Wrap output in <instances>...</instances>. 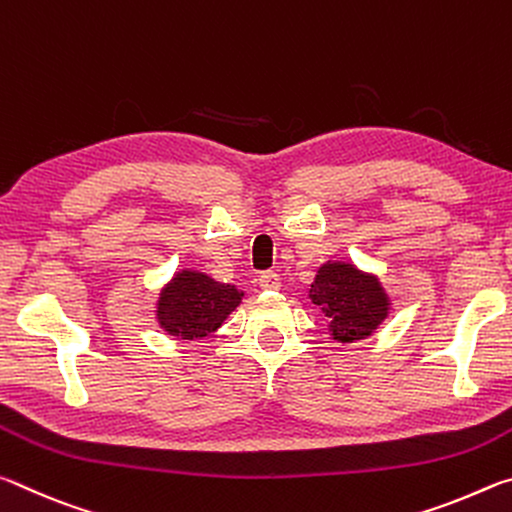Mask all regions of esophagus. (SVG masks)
I'll return each instance as SVG.
<instances>
[{
	"label": "esophagus",
	"instance_id": "esophagus-1",
	"mask_svg": "<svg viewBox=\"0 0 512 512\" xmlns=\"http://www.w3.org/2000/svg\"><path fill=\"white\" fill-rule=\"evenodd\" d=\"M257 282H259V287H262L264 291H277V289L282 287L280 275H277L275 271H264L262 275L257 277Z\"/></svg>",
	"mask_w": 512,
	"mask_h": 512
}]
</instances>
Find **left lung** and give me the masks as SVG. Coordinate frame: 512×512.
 Returning <instances> with one entry per match:
<instances>
[{"mask_svg": "<svg viewBox=\"0 0 512 512\" xmlns=\"http://www.w3.org/2000/svg\"><path fill=\"white\" fill-rule=\"evenodd\" d=\"M309 298L323 307L336 341L366 339L388 314V300L379 282L350 264L320 268Z\"/></svg>", "mask_w": 512, "mask_h": 512, "instance_id": "left-lung-1", "label": "left lung"}]
</instances>
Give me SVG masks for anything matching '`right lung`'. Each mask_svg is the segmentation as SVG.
Returning a JSON list of instances; mask_svg holds the SVG:
<instances>
[{"label": "right lung", "mask_w": 512, "mask_h": 512, "mask_svg": "<svg viewBox=\"0 0 512 512\" xmlns=\"http://www.w3.org/2000/svg\"><path fill=\"white\" fill-rule=\"evenodd\" d=\"M239 302L241 293L230 284L183 271L160 293L158 320L171 336L201 339L214 332Z\"/></svg>", "instance_id": "right-lung-1"}]
</instances>
